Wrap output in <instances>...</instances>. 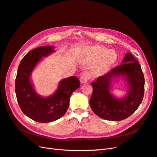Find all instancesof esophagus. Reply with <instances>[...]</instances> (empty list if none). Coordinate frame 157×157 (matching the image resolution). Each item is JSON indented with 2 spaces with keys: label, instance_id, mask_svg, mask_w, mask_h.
Masks as SVG:
<instances>
[{
  "label": "esophagus",
  "instance_id": "esophagus-1",
  "mask_svg": "<svg viewBox=\"0 0 157 157\" xmlns=\"http://www.w3.org/2000/svg\"><path fill=\"white\" fill-rule=\"evenodd\" d=\"M89 80V75L87 73H83L80 78V83L82 84L87 83Z\"/></svg>",
  "mask_w": 157,
  "mask_h": 157
}]
</instances>
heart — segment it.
Segmentation results:
<instances>
[{
    "instance_id": "b5f03b06",
    "label": "heart",
    "mask_w": 157,
    "mask_h": 157,
    "mask_svg": "<svg viewBox=\"0 0 157 157\" xmlns=\"http://www.w3.org/2000/svg\"><path fill=\"white\" fill-rule=\"evenodd\" d=\"M118 55L114 50L100 45L89 47L80 54L79 59L86 65H96L93 74L101 77L108 74L118 60Z\"/></svg>"
}]
</instances>
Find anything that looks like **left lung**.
<instances>
[{"label":"left lung","instance_id":"8db88e82","mask_svg":"<svg viewBox=\"0 0 157 157\" xmlns=\"http://www.w3.org/2000/svg\"><path fill=\"white\" fill-rule=\"evenodd\" d=\"M124 82L126 95L118 98L112 93L113 84L118 80ZM93 93L89 100L91 109L98 117L112 121L128 118L143 101L145 79L139 62L130 52L125 55L122 63L92 82Z\"/></svg>","mask_w":157,"mask_h":157}]
</instances>
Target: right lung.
I'll return each instance as SVG.
<instances>
[{
	"label": "right lung",
	"mask_w": 157,
	"mask_h": 157,
	"mask_svg": "<svg viewBox=\"0 0 157 157\" xmlns=\"http://www.w3.org/2000/svg\"><path fill=\"white\" fill-rule=\"evenodd\" d=\"M55 47L43 46L29 51L17 69L15 91L17 102L23 113L38 122H54L60 118L68 109L71 95L80 86L79 79L70 76L61 79L55 93L43 97L35 90L31 74L43 58L55 52Z\"/></svg>",
	"instance_id": "right-lung-1"
}]
</instances>
